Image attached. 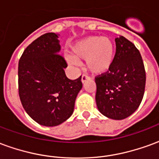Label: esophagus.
<instances>
[{
  "label": "esophagus",
  "instance_id": "obj_1",
  "mask_svg": "<svg viewBox=\"0 0 159 159\" xmlns=\"http://www.w3.org/2000/svg\"><path fill=\"white\" fill-rule=\"evenodd\" d=\"M90 79V77L89 76H87V75H85V74H83V76H82V79H81V81H82V83H84L85 82H86L87 80Z\"/></svg>",
  "mask_w": 159,
  "mask_h": 159
}]
</instances>
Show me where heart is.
I'll list each match as a JSON object with an SVG mask.
<instances>
[{"label":"heart","mask_w":159,"mask_h":159,"mask_svg":"<svg viewBox=\"0 0 159 159\" xmlns=\"http://www.w3.org/2000/svg\"><path fill=\"white\" fill-rule=\"evenodd\" d=\"M71 52L74 57H66L70 66H79L80 61L77 59H85L88 69L94 74L107 72L115 60L114 42L106 36H87L73 44Z\"/></svg>","instance_id":"heart-1"}]
</instances>
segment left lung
I'll return each mask as SVG.
<instances>
[{
  "mask_svg": "<svg viewBox=\"0 0 159 159\" xmlns=\"http://www.w3.org/2000/svg\"><path fill=\"white\" fill-rule=\"evenodd\" d=\"M116 54L111 68L95 77L98 110L108 118L129 117L141 103L145 92L146 71L139 50L120 36L115 39Z\"/></svg>",
  "mask_w": 159,
  "mask_h": 159,
  "instance_id": "1",
  "label": "left lung"
}]
</instances>
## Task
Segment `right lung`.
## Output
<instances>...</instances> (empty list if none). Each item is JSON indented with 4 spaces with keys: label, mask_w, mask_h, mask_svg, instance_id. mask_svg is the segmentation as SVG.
<instances>
[{
    "label": "right lung",
    "mask_w": 159,
    "mask_h": 159,
    "mask_svg": "<svg viewBox=\"0 0 159 159\" xmlns=\"http://www.w3.org/2000/svg\"><path fill=\"white\" fill-rule=\"evenodd\" d=\"M59 35L46 33L30 44L19 62V93L27 114L41 125L53 127L73 113L83 88L81 76L69 79L66 60L59 54Z\"/></svg>",
    "instance_id": "1"
}]
</instances>
